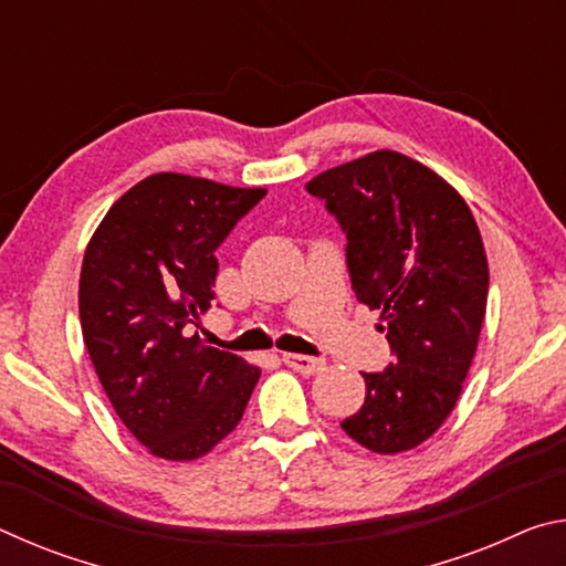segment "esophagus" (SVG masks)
Segmentation results:
<instances>
[{
  "mask_svg": "<svg viewBox=\"0 0 566 566\" xmlns=\"http://www.w3.org/2000/svg\"><path fill=\"white\" fill-rule=\"evenodd\" d=\"M284 364L292 367L294 371H302V375H319L324 369V359L306 357V354H284Z\"/></svg>",
  "mask_w": 566,
  "mask_h": 566,
  "instance_id": "34e87169",
  "label": "esophagus"
}]
</instances>
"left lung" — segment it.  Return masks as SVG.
<instances>
[{
  "instance_id": "obj_1",
  "label": "left lung",
  "mask_w": 566,
  "mask_h": 566,
  "mask_svg": "<svg viewBox=\"0 0 566 566\" xmlns=\"http://www.w3.org/2000/svg\"><path fill=\"white\" fill-rule=\"evenodd\" d=\"M306 191L347 234L352 290L395 354L385 371H361L367 397L342 429L369 452H407L452 415L472 367L490 292L482 234L449 181L391 149L322 171Z\"/></svg>"
}]
</instances>
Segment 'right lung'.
Here are the masks:
<instances>
[{"mask_svg": "<svg viewBox=\"0 0 566 566\" xmlns=\"http://www.w3.org/2000/svg\"><path fill=\"white\" fill-rule=\"evenodd\" d=\"M266 189L159 171L109 207L80 274L94 371L124 427L169 462H191L242 419L262 369L207 347L191 327L212 306L217 247Z\"/></svg>", "mask_w": 566, "mask_h": 566, "instance_id": "1", "label": "right lung"}]
</instances>
